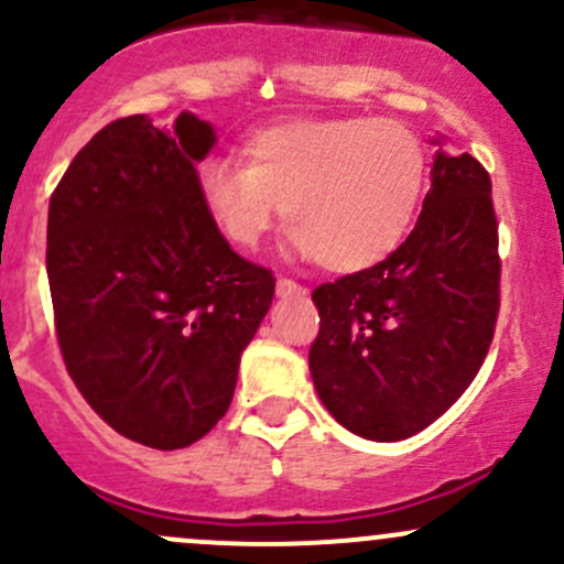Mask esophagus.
<instances>
[{
  "mask_svg": "<svg viewBox=\"0 0 564 564\" xmlns=\"http://www.w3.org/2000/svg\"><path fill=\"white\" fill-rule=\"evenodd\" d=\"M275 289H278V294L281 296H289V294H305L307 289L302 286V283H296V281H292V278H278V283H275Z\"/></svg>",
  "mask_w": 564,
  "mask_h": 564,
  "instance_id": "obj_1",
  "label": "esophagus"
}]
</instances>
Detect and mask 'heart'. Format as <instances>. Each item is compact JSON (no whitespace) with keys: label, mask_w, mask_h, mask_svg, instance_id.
Wrapping results in <instances>:
<instances>
[{"label":"heart","mask_w":564,"mask_h":564,"mask_svg":"<svg viewBox=\"0 0 564 564\" xmlns=\"http://www.w3.org/2000/svg\"><path fill=\"white\" fill-rule=\"evenodd\" d=\"M240 162L206 160L197 171L203 206L227 243L257 249L281 203L302 257L356 272L406 238L429 154L404 122L345 115L259 128L240 144Z\"/></svg>","instance_id":"b5f03b06"}]
</instances>
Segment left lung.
Listing matches in <instances>:
<instances>
[{"label":"left lung","instance_id":"1","mask_svg":"<svg viewBox=\"0 0 564 564\" xmlns=\"http://www.w3.org/2000/svg\"><path fill=\"white\" fill-rule=\"evenodd\" d=\"M414 230L391 257L321 283L311 375L339 425L372 442L423 431L485 364L500 311L498 219L479 160L438 152Z\"/></svg>","mask_w":564,"mask_h":564}]
</instances>
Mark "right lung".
I'll use <instances>...</instances> for the list:
<instances>
[{"label": "right lung", "mask_w": 564, "mask_h": 564, "mask_svg": "<svg viewBox=\"0 0 564 564\" xmlns=\"http://www.w3.org/2000/svg\"><path fill=\"white\" fill-rule=\"evenodd\" d=\"M212 147L189 111L169 133L120 117L77 152L47 212L66 372L104 423L152 449L189 447L225 417L275 294L203 206L195 163Z\"/></svg>", "instance_id": "add662e5"}]
</instances>
